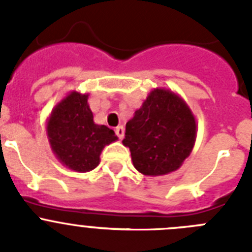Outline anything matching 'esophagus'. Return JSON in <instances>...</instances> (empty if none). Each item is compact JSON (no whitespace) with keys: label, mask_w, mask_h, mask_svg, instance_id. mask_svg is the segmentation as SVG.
<instances>
[{"label":"esophagus","mask_w":252,"mask_h":252,"mask_svg":"<svg viewBox=\"0 0 252 252\" xmlns=\"http://www.w3.org/2000/svg\"><path fill=\"white\" fill-rule=\"evenodd\" d=\"M115 132H116V135H117V137H119L120 140H122V137H124V135H125V127L120 125V126H117V127L115 128Z\"/></svg>","instance_id":"1"}]
</instances>
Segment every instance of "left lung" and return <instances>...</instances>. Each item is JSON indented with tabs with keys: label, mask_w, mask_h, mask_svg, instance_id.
<instances>
[{
	"label": "left lung",
	"mask_w": 252,
	"mask_h": 252,
	"mask_svg": "<svg viewBox=\"0 0 252 252\" xmlns=\"http://www.w3.org/2000/svg\"><path fill=\"white\" fill-rule=\"evenodd\" d=\"M195 120L186 102L170 91L154 90L126 124L124 145L133 166L145 175L177 170L195 141Z\"/></svg>",
	"instance_id": "left-lung-1"
}]
</instances>
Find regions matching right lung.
<instances>
[{
    "instance_id": "obj_1",
    "label": "right lung",
    "mask_w": 252,
    "mask_h": 252,
    "mask_svg": "<svg viewBox=\"0 0 252 252\" xmlns=\"http://www.w3.org/2000/svg\"><path fill=\"white\" fill-rule=\"evenodd\" d=\"M87 101L88 94L70 93L55 107L46 126L57 158L75 171L93 170L102 149L117 140L113 130L94 124Z\"/></svg>"
}]
</instances>
